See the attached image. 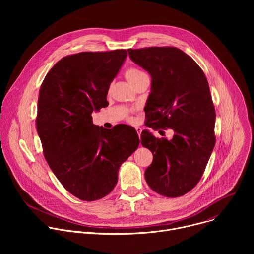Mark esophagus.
<instances>
[{"label": "esophagus", "instance_id": "34e87169", "mask_svg": "<svg viewBox=\"0 0 254 254\" xmlns=\"http://www.w3.org/2000/svg\"><path fill=\"white\" fill-rule=\"evenodd\" d=\"M135 130H136V132H137L138 136H140V133H141V127H135Z\"/></svg>", "mask_w": 254, "mask_h": 254}]
</instances>
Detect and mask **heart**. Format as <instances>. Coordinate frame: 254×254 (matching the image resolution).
Listing matches in <instances>:
<instances>
[{
  "instance_id": "heart-1",
  "label": "heart",
  "mask_w": 254,
  "mask_h": 254,
  "mask_svg": "<svg viewBox=\"0 0 254 254\" xmlns=\"http://www.w3.org/2000/svg\"><path fill=\"white\" fill-rule=\"evenodd\" d=\"M125 76L127 78V80L133 86L139 79H141L142 77L148 76L144 72L138 68L135 67H129L126 70L125 72Z\"/></svg>"
}]
</instances>
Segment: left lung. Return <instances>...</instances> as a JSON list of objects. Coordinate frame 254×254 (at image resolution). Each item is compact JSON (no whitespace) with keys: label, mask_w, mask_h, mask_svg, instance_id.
<instances>
[{"label":"left lung","mask_w":254,"mask_h":254,"mask_svg":"<svg viewBox=\"0 0 254 254\" xmlns=\"http://www.w3.org/2000/svg\"><path fill=\"white\" fill-rule=\"evenodd\" d=\"M127 52L152 76V91L144 108L150 122L147 127L174 131L172 139L156 137L148 130L141 132L142 147L154 157L144 178L162 196H183L202 178L216 142V114L207 78L201 67L176 47Z\"/></svg>","instance_id":"1"}]
</instances>
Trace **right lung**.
<instances>
[{"label":"right lung","instance_id":"right-lung-1","mask_svg":"<svg viewBox=\"0 0 254 254\" xmlns=\"http://www.w3.org/2000/svg\"><path fill=\"white\" fill-rule=\"evenodd\" d=\"M127 56L124 49L65 56L39 90L36 127L43 155L62 186L82 201L110 194L121 165L139 144L133 127L105 129L91 117L108 103V88Z\"/></svg>","mask_w":254,"mask_h":254}]
</instances>
